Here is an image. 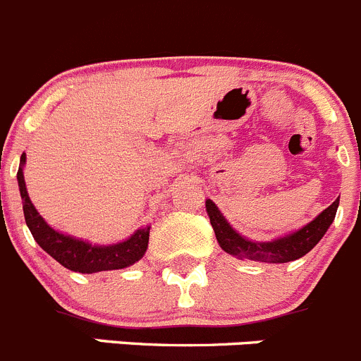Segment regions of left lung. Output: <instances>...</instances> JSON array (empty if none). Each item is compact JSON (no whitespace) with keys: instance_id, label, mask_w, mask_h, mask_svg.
Returning a JSON list of instances; mask_svg holds the SVG:
<instances>
[{"instance_id":"left-lung-1","label":"left lung","mask_w":361,"mask_h":361,"mask_svg":"<svg viewBox=\"0 0 361 361\" xmlns=\"http://www.w3.org/2000/svg\"><path fill=\"white\" fill-rule=\"evenodd\" d=\"M207 214L211 218V225L214 228L216 239L219 246L230 255L238 257V259L255 260V262H267V264H283L290 260L301 259L307 255L315 245L326 234V230L335 219L338 207V198L329 205L328 209L321 212L314 221L305 225L303 228L294 232V234L286 235V238L274 239L271 243H253L239 235L232 226L226 223L221 212L214 205V202H205Z\"/></svg>"}]
</instances>
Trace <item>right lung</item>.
<instances>
[{"instance_id":"1","label":"right lung","mask_w":361,"mask_h":361,"mask_svg":"<svg viewBox=\"0 0 361 361\" xmlns=\"http://www.w3.org/2000/svg\"><path fill=\"white\" fill-rule=\"evenodd\" d=\"M24 163H26V154L20 156V166L17 171L24 219H26V225H28L33 239L39 243L40 248L49 253L61 266L75 271V273H99V271L122 269V267L138 262L145 255L147 246H149L150 226L136 230L127 241L109 246L90 245V243L71 238V235H63L51 228L30 200L23 175Z\"/></svg>"}]
</instances>
